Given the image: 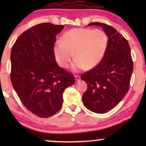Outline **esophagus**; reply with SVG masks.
Instances as JSON below:
<instances>
[{
	"label": "esophagus",
	"mask_w": 146,
	"mask_h": 146,
	"mask_svg": "<svg viewBox=\"0 0 146 146\" xmlns=\"http://www.w3.org/2000/svg\"><path fill=\"white\" fill-rule=\"evenodd\" d=\"M75 80L76 81L80 80V76L79 75H76L75 76Z\"/></svg>",
	"instance_id": "34e87169"
}]
</instances>
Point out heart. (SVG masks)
<instances>
[{
  "label": "heart",
  "mask_w": 146,
  "mask_h": 146,
  "mask_svg": "<svg viewBox=\"0 0 146 146\" xmlns=\"http://www.w3.org/2000/svg\"><path fill=\"white\" fill-rule=\"evenodd\" d=\"M108 45V36L103 30L76 28L70 30L54 47L56 59L60 66L67 68L74 53V70L91 69L102 61Z\"/></svg>",
  "instance_id": "obj_1"
}]
</instances>
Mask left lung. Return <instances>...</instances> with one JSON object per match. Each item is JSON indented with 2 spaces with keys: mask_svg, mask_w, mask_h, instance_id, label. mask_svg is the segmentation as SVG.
Segmentation results:
<instances>
[{
  "mask_svg": "<svg viewBox=\"0 0 146 146\" xmlns=\"http://www.w3.org/2000/svg\"><path fill=\"white\" fill-rule=\"evenodd\" d=\"M90 25L103 28L108 45L100 62L81 76L88 85L82 101L89 110L104 113L116 106L128 92L133 63L128 42L114 28L101 23L88 26Z\"/></svg>",
  "mask_w": 146,
  "mask_h": 146,
  "instance_id": "left-lung-1",
  "label": "left lung"
}]
</instances>
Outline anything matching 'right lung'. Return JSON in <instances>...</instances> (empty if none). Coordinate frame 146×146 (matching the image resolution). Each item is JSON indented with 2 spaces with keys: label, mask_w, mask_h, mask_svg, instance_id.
<instances>
[{
  "label": "right lung",
  "mask_w": 146,
  "mask_h": 146,
  "mask_svg": "<svg viewBox=\"0 0 146 146\" xmlns=\"http://www.w3.org/2000/svg\"><path fill=\"white\" fill-rule=\"evenodd\" d=\"M64 26L42 23L19 36L11 50L12 84L28 110L48 117L62 106L63 92L75 82L72 74L56 62V37Z\"/></svg>",
  "instance_id": "add662e5"
}]
</instances>
